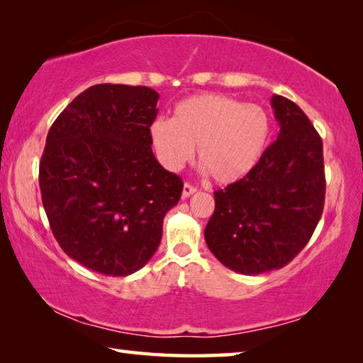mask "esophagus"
<instances>
[{
  "label": "esophagus",
  "instance_id": "34e87169",
  "mask_svg": "<svg viewBox=\"0 0 363 363\" xmlns=\"http://www.w3.org/2000/svg\"><path fill=\"white\" fill-rule=\"evenodd\" d=\"M196 192V189L194 186H190V184H184V189H182V199H189L190 195H194Z\"/></svg>",
  "mask_w": 363,
  "mask_h": 363
}]
</instances>
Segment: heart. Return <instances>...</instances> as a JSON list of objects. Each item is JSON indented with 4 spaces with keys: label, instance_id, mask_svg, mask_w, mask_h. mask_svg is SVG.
<instances>
[{
    "label": "heart",
    "instance_id": "b5f03b06",
    "mask_svg": "<svg viewBox=\"0 0 363 363\" xmlns=\"http://www.w3.org/2000/svg\"><path fill=\"white\" fill-rule=\"evenodd\" d=\"M272 123L255 104L220 94L190 96L174 107L169 120L150 125V140L160 163L179 171L192 160L194 147L203 173L219 184L243 179L261 162Z\"/></svg>",
    "mask_w": 363,
    "mask_h": 363
}]
</instances>
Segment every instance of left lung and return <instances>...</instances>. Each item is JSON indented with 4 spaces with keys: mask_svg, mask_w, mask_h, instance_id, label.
Wrapping results in <instances>:
<instances>
[{
    "mask_svg": "<svg viewBox=\"0 0 363 363\" xmlns=\"http://www.w3.org/2000/svg\"><path fill=\"white\" fill-rule=\"evenodd\" d=\"M280 131L243 179L214 192L205 240L233 272L257 275L286 266L314 233L325 201L323 144L296 104L270 99Z\"/></svg>",
    "mask_w": 363,
    "mask_h": 363,
    "instance_id": "obj_1",
    "label": "left lung"
}]
</instances>
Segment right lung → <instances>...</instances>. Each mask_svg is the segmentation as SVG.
I'll return each mask as SVG.
<instances>
[{
	"label": "right lung",
	"mask_w": 363,
	"mask_h": 363,
	"mask_svg": "<svg viewBox=\"0 0 363 363\" xmlns=\"http://www.w3.org/2000/svg\"><path fill=\"white\" fill-rule=\"evenodd\" d=\"M158 97L145 86H91L48 133L43 206L60 248L94 272L126 277L143 269L181 199L182 181L150 147Z\"/></svg>",
	"instance_id": "obj_1"
}]
</instances>
